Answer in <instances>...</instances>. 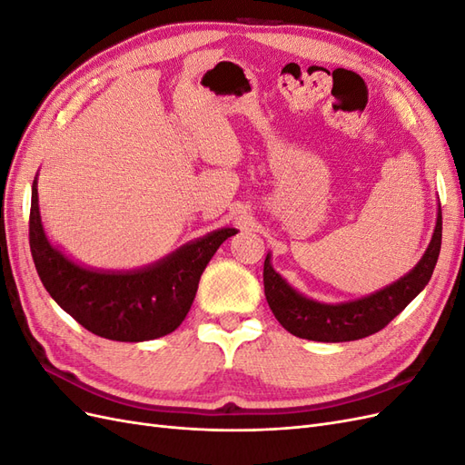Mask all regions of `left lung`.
Listing matches in <instances>:
<instances>
[{
	"label": "left lung",
	"instance_id": "obj_1",
	"mask_svg": "<svg viewBox=\"0 0 465 465\" xmlns=\"http://www.w3.org/2000/svg\"><path fill=\"white\" fill-rule=\"evenodd\" d=\"M442 244V211L439 207L430 244L413 270L369 297L341 304H322L302 297L270 263L263 262V291L277 322L289 333L311 341H355L369 337L396 318L425 289Z\"/></svg>",
	"mask_w": 465,
	"mask_h": 465
}]
</instances>
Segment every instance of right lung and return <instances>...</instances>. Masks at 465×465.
I'll use <instances>...</instances> for the list:
<instances>
[{
	"instance_id": "right-lung-1",
	"label": "right lung",
	"mask_w": 465,
	"mask_h": 465,
	"mask_svg": "<svg viewBox=\"0 0 465 465\" xmlns=\"http://www.w3.org/2000/svg\"><path fill=\"white\" fill-rule=\"evenodd\" d=\"M232 234L236 229L213 231L142 270H87L50 244L36 178L33 182L29 242L42 285L83 328L112 341H149L174 331L190 311L205 265Z\"/></svg>"
}]
</instances>
